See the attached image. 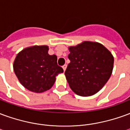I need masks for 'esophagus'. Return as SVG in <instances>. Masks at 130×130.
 Segmentation results:
<instances>
[{
    "label": "esophagus",
    "instance_id": "34e87169",
    "mask_svg": "<svg viewBox=\"0 0 130 130\" xmlns=\"http://www.w3.org/2000/svg\"><path fill=\"white\" fill-rule=\"evenodd\" d=\"M66 68H67V65H64L63 66H62V69H63V70H64V72H65V70H66Z\"/></svg>",
    "mask_w": 130,
    "mask_h": 130
}]
</instances>
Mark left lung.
Listing matches in <instances>:
<instances>
[{
  "mask_svg": "<svg viewBox=\"0 0 130 130\" xmlns=\"http://www.w3.org/2000/svg\"><path fill=\"white\" fill-rule=\"evenodd\" d=\"M70 62L65 72L70 87L78 95L88 97L99 92L111 75L114 58L102 44L84 41L69 46Z\"/></svg>",
  "mask_w": 130,
  "mask_h": 130,
  "instance_id": "left-lung-1",
  "label": "left lung"
}]
</instances>
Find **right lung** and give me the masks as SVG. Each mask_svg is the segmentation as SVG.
<instances>
[{"mask_svg": "<svg viewBox=\"0 0 130 130\" xmlns=\"http://www.w3.org/2000/svg\"><path fill=\"white\" fill-rule=\"evenodd\" d=\"M46 45H34L24 48L16 56L13 69L21 84L36 93L49 90L56 76L63 72L57 64L56 55L48 54Z\"/></svg>", "mask_w": 130, "mask_h": 130, "instance_id": "obj_1", "label": "right lung"}]
</instances>
